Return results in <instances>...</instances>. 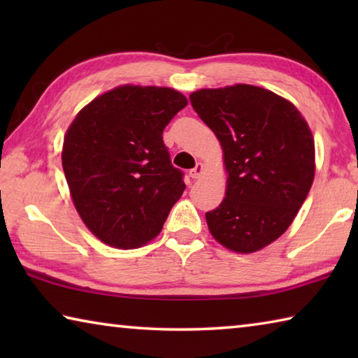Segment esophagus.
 <instances>
[{
  "instance_id": "1",
  "label": "esophagus",
  "mask_w": 358,
  "mask_h": 358,
  "mask_svg": "<svg viewBox=\"0 0 358 358\" xmlns=\"http://www.w3.org/2000/svg\"><path fill=\"white\" fill-rule=\"evenodd\" d=\"M202 173H203V166L201 164V162H197L196 167L191 169V171H189V177L191 178H199Z\"/></svg>"
}]
</instances>
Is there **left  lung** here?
Here are the masks:
<instances>
[{
    "label": "left lung",
    "mask_w": 358,
    "mask_h": 358,
    "mask_svg": "<svg viewBox=\"0 0 358 358\" xmlns=\"http://www.w3.org/2000/svg\"><path fill=\"white\" fill-rule=\"evenodd\" d=\"M194 110L215 132L229 173L226 197L205 213L215 240L254 252L292 224L314 180V141L292 102L252 85L199 90Z\"/></svg>",
    "instance_id": "left-lung-1"
}]
</instances>
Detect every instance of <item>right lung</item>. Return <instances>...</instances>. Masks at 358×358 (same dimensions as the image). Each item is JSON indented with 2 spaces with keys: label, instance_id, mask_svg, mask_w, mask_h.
Returning a JSON list of instances; mask_svg holds the SVG:
<instances>
[{
  "label": "right lung",
  "instance_id": "1",
  "mask_svg": "<svg viewBox=\"0 0 358 358\" xmlns=\"http://www.w3.org/2000/svg\"><path fill=\"white\" fill-rule=\"evenodd\" d=\"M186 104L172 88L124 85L72 121L63 171L78 215L101 241L126 250L161 232L186 187L162 131Z\"/></svg>",
  "mask_w": 358,
  "mask_h": 358
}]
</instances>
